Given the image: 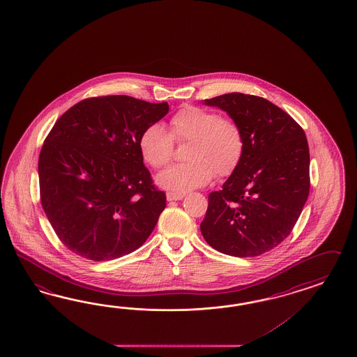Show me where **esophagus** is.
I'll list each match as a JSON object with an SVG mask.
<instances>
[{"mask_svg":"<svg viewBox=\"0 0 357 357\" xmlns=\"http://www.w3.org/2000/svg\"><path fill=\"white\" fill-rule=\"evenodd\" d=\"M183 193L167 192L166 193V199L169 202H176V200H182L183 199Z\"/></svg>","mask_w":357,"mask_h":357,"instance_id":"1","label":"esophagus"}]
</instances>
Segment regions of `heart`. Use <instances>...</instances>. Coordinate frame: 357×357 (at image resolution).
I'll use <instances>...</instances> for the list:
<instances>
[{"label": "heart", "instance_id": "obj_1", "mask_svg": "<svg viewBox=\"0 0 357 357\" xmlns=\"http://www.w3.org/2000/svg\"><path fill=\"white\" fill-rule=\"evenodd\" d=\"M174 140L190 143L187 164L174 165L157 175L155 182L173 192L202 187L217 176H227L236 169L244 152V134L231 118L199 106L179 109L170 121V132L158 123L148 126L139 139V149L146 164L162 169L173 157Z\"/></svg>", "mask_w": 357, "mask_h": 357}]
</instances>
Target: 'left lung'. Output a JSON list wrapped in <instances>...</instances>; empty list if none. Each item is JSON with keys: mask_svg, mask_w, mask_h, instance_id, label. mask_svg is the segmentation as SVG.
I'll return each mask as SVG.
<instances>
[{"mask_svg": "<svg viewBox=\"0 0 357 357\" xmlns=\"http://www.w3.org/2000/svg\"><path fill=\"white\" fill-rule=\"evenodd\" d=\"M204 104L220 107L241 125L244 152L222 190L209 193L200 230L225 255L260 256L289 236L308 199L305 132L262 97L235 92Z\"/></svg>", "mask_w": 357, "mask_h": 357, "instance_id": "8db88e82", "label": "left lung"}]
</instances>
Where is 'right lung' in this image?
Instances as JSON below:
<instances>
[{"mask_svg":"<svg viewBox=\"0 0 357 357\" xmlns=\"http://www.w3.org/2000/svg\"><path fill=\"white\" fill-rule=\"evenodd\" d=\"M167 102L86 98L59 116L39 157L40 199L70 251L114 260L143 245L166 206L143 164L139 139Z\"/></svg>","mask_w":357,"mask_h":357,"instance_id":"1","label":"right lung"}]
</instances>
